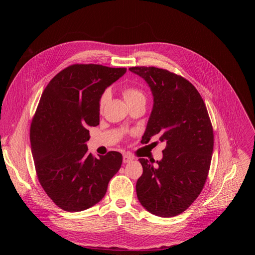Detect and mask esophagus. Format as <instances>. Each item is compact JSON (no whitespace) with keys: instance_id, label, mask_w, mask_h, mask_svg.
<instances>
[{"instance_id":"1","label":"esophagus","mask_w":255,"mask_h":255,"mask_svg":"<svg viewBox=\"0 0 255 255\" xmlns=\"http://www.w3.org/2000/svg\"><path fill=\"white\" fill-rule=\"evenodd\" d=\"M132 160H133V157H132V156H130V155H128V154H124V155H123V162H124V163L130 162V161H132Z\"/></svg>"}]
</instances>
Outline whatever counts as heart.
I'll return each instance as SVG.
<instances>
[{"instance_id": "heart-1", "label": "heart", "mask_w": 255, "mask_h": 255, "mask_svg": "<svg viewBox=\"0 0 255 255\" xmlns=\"http://www.w3.org/2000/svg\"><path fill=\"white\" fill-rule=\"evenodd\" d=\"M111 95H112V93H111L110 89H107L102 94V96L100 98V102H99L100 108H104L106 106V104L109 102V100H110ZM123 97H124L126 103L128 104V106H130L132 104H135V103H138V102H145V100H146L144 93L136 87H127V88H125L123 90Z\"/></svg>"}]
</instances>
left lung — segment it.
<instances>
[{
	"mask_svg": "<svg viewBox=\"0 0 255 255\" xmlns=\"http://www.w3.org/2000/svg\"><path fill=\"white\" fill-rule=\"evenodd\" d=\"M152 93L153 107L143 143L154 135L166 142L161 160L139 158L143 173L136 183L140 204L153 215L169 218L187 210L208 176L214 134L205 103L186 79L153 66L130 67Z\"/></svg>",
	"mask_w": 255,
	"mask_h": 255,
	"instance_id": "left-lung-1",
	"label": "left lung"
}]
</instances>
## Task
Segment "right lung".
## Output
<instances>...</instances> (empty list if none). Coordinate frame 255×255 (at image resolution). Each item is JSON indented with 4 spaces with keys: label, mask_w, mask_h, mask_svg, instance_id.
Masks as SVG:
<instances>
[{
    "label": "right lung",
    "mask_w": 255,
    "mask_h": 255,
    "mask_svg": "<svg viewBox=\"0 0 255 255\" xmlns=\"http://www.w3.org/2000/svg\"><path fill=\"white\" fill-rule=\"evenodd\" d=\"M126 68L74 64L45 88L30 129L39 183L62 210L80 212L99 203L122 164V154L88 152L89 127L100 123V98Z\"/></svg>",
    "instance_id": "1"
}]
</instances>
